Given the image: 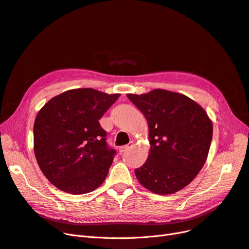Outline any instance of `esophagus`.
Segmentation results:
<instances>
[{"label":"esophagus","instance_id":"obj_1","mask_svg":"<svg viewBox=\"0 0 249 249\" xmlns=\"http://www.w3.org/2000/svg\"><path fill=\"white\" fill-rule=\"evenodd\" d=\"M134 146V143L130 142L127 145H124V146H122L119 148V152H126L128 149H131Z\"/></svg>","mask_w":249,"mask_h":249}]
</instances>
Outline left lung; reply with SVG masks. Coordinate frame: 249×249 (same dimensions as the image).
<instances>
[{
    "label": "left lung",
    "mask_w": 249,
    "mask_h": 249,
    "mask_svg": "<svg viewBox=\"0 0 249 249\" xmlns=\"http://www.w3.org/2000/svg\"><path fill=\"white\" fill-rule=\"evenodd\" d=\"M146 118L150 152L135 169L139 182L158 195H171L190 184L206 161L213 133L205 110L181 93L154 89L127 95Z\"/></svg>",
    "instance_id": "left-lung-1"
}]
</instances>
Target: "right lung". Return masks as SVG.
<instances>
[{"label":"right lung","mask_w":249,"mask_h":249,"mask_svg":"<svg viewBox=\"0 0 249 249\" xmlns=\"http://www.w3.org/2000/svg\"><path fill=\"white\" fill-rule=\"evenodd\" d=\"M92 89L67 90L48 101L34 124V151L42 173L71 195L95 191L116 150L106 142L101 117L119 98Z\"/></svg>","instance_id":"obj_1"}]
</instances>
